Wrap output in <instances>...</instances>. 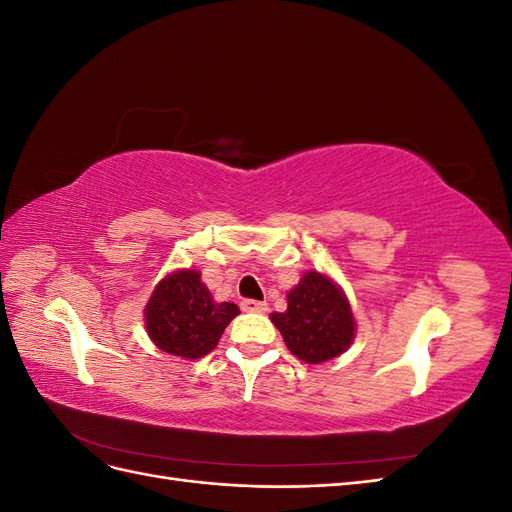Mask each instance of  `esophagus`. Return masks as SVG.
I'll list each match as a JSON object with an SVG mask.
<instances>
[{
  "label": "esophagus",
  "instance_id": "34e87169",
  "mask_svg": "<svg viewBox=\"0 0 512 512\" xmlns=\"http://www.w3.org/2000/svg\"><path fill=\"white\" fill-rule=\"evenodd\" d=\"M241 309H243V312H250V314H267L269 305L265 301L245 299V301H241Z\"/></svg>",
  "mask_w": 512,
  "mask_h": 512
}]
</instances>
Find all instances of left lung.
I'll return each instance as SVG.
<instances>
[{"instance_id": "8db88e82", "label": "left lung", "mask_w": 512, "mask_h": 512, "mask_svg": "<svg viewBox=\"0 0 512 512\" xmlns=\"http://www.w3.org/2000/svg\"><path fill=\"white\" fill-rule=\"evenodd\" d=\"M286 299V312L271 314V322L297 359L318 365L352 346L356 322L350 301L327 273L305 271Z\"/></svg>"}]
</instances>
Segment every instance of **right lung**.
I'll return each instance as SVG.
<instances>
[{"mask_svg":"<svg viewBox=\"0 0 512 512\" xmlns=\"http://www.w3.org/2000/svg\"><path fill=\"white\" fill-rule=\"evenodd\" d=\"M239 314L235 303L213 301L198 269L164 275L145 305V329L160 350L185 361L207 356Z\"/></svg>","mask_w":512,"mask_h":512,"instance_id":"1","label":"right lung"}]
</instances>
